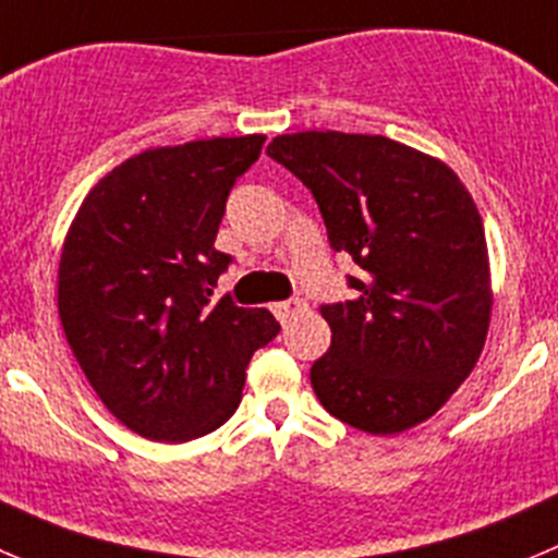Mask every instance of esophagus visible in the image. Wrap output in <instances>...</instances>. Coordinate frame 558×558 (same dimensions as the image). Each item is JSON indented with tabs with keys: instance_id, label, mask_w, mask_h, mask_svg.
Wrapping results in <instances>:
<instances>
[{
	"instance_id": "obj_1",
	"label": "esophagus",
	"mask_w": 558,
	"mask_h": 558,
	"mask_svg": "<svg viewBox=\"0 0 558 558\" xmlns=\"http://www.w3.org/2000/svg\"><path fill=\"white\" fill-rule=\"evenodd\" d=\"M303 311H308V305H305L303 300H296V296H294V300H283V303H275L272 305V314L278 316V319L283 322V325H286V322L294 319V316L303 314Z\"/></svg>"
}]
</instances>
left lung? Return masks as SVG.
<instances>
[{
  "label": "left lung",
  "mask_w": 558,
  "mask_h": 558,
  "mask_svg": "<svg viewBox=\"0 0 558 558\" xmlns=\"http://www.w3.org/2000/svg\"><path fill=\"white\" fill-rule=\"evenodd\" d=\"M267 154L308 186L330 247L361 267L352 300L322 305V408L368 435L421 424L473 372L490 327L476 203L444 161L379 134H280Z\"/></svg>",
  "instance_id": "8db88e82"
}]
</instances>
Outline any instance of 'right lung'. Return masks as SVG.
<instances>
[{
	"label": "right lung",
	"mask_w": 558,
	"mask_h": 558,
	"mask_svg": "<svg viewBox=\"0 0 558 558\" xmlns=\"http://www.w3.org/2000/svg\"><path fill=\"white\" fill-rule=\"evenodd\" d=\"M264 134L150 148L104 175L60 255L62 330L109 413L184 444L239 408L244 368L278 336L267 308L215 300L233 262L215 250L226 201Z\"/></svg>",
	"instance_id": "right-lung-1"
}]
</instances>
